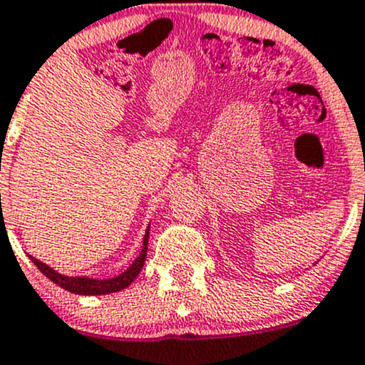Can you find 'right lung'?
Returning <instances> with one entry per match:
<instances>
[{"label":"right lung","instance_id":"1","mask_svg":"<svg viewBox=\"0 0 365 365\" xmlns=\"http://www.w3.org/2000/svg\"><path fill=\"white\" fill-rule=\"evenodd\" d=\"M148 236H150V227L146 231L145 240H143V250L138 255V259L133 262V265L125 272H122L120 276L112 277V279H91V277H67L61 276V274L55 272L51 267H48L46 264L39 262L34 257H31L32 264L39 269L48 279L58 284L60 288L67 289V292L76 293V294H106V293H115L120 289L128 288V286L136 279V276L141 272L143 265L146 260V252H148Z\"/></svg>","mask_w":365,"mask_h":365}]
</instances>
